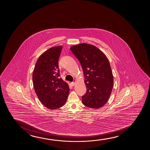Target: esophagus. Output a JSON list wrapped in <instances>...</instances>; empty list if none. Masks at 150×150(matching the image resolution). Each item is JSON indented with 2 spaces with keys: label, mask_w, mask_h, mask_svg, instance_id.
Segmentation results:
<instances>
[{
  "label": "esophagus",
  "mask_w": 150,
  "mask_h": 150,
  "mask_svg": "<svg viewBox=\"0 0 150 150\" xmlns=\"http://www.w3.org/2000/svg\"><path fill=\"white\" fill-rule=\"evenodd\" d=\"M71 84L72 85V86H74V84H75V82H72L71 83Z\"/></svg>",
  "instance_id": "1"
}]
</instances>
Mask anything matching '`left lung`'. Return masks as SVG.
I'll return each mask as SVG.
<instances>
[{
	"label": "left lung",
	"mask_w": 150,
	"mask_h": 150,
	"mask_svg": "<svg viewBox=\"0 0 150 150\" xmlns=\"http://www.w3.org/2000/svg\"><path fill=\"white\" fill-rule=\"evenodd\" d=\"M82 67L86 92L82 96L86 107L98 109L107 103L113 87V74L109 60L94 45L81 43L70 48Z\"/></svg>",
	"instance_id": "left-lung-1"
}]
</instances>
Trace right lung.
I'll return each instance as SVG.
<instances>
[{
  "label": "right lung",
  "instance_id": "right-lung-1",
  "mask_svg": "<svg viewBox=\"0 0 150 150\" xmlns=\"http://www.w3.org/2000/svg\"><path fill=\"white\" fill-rule=\"evenodd\" d=\"M62 46L51 47L40 56L35 64L33 82L38 98L47 109L62 107L69 94L68 84L60 78L58 59Z\"/></svg>",
  "mask_w": 150,
  "mask_h": 150
}]
</instances>
